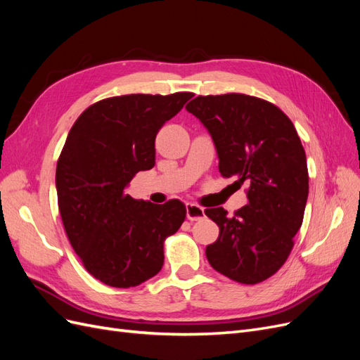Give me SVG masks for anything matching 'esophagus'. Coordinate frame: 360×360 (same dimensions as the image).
Instances as JSON below:
<instances>
[{"instance_id": "obj_1", "label": "esophagus", "mask_w": 360, "mask_h": 360, "mask_svg": "<svg viewBox=\"0 0 360 360\" xmlns=\"http://www.w3.org/2000/svg\"><path fill=\"white\" fill-rule=\"evenodd\" d=\"M186 216L191 222L201 221L204 217V209L197 204L189 202V204H186Z\"/></svg>"}]
</instances>
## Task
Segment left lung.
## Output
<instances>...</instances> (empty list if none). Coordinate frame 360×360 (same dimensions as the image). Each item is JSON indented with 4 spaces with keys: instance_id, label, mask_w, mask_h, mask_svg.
<instances>
[{
    "instance_id": "obj_1",
    "label": "left lung",
    "mask_w": 360,
    "mask_h": 360,
    "mask_svg": "<svg viewBox=\"0 0 360 360\" xmlns=\"http://www.w3.org/2000/svg\"><path fill=\"white\" fill-rule=\"evenodd\" d=\"M186 110L209 129L221 176L249 186L233 217L222 207L204 212L221 230L207 259L226 278L258 284L284 266L303 222L309 176L297 130L276 105L242 93L198 96Z\"/></svg>"
}]
</instances>
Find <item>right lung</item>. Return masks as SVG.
Wrapping results in <instances>:
<instances>
[{
	"mask_svg": "<svg viewBox=\"0 0 360 360\" xmlns=\"http://www.w3.org/2000/svg\"><path fill=\"white\" fill-rule=\"evenodd\" d=\"M193 94H126L90 105L78 117L57 162L61 221L90 275L115 288L143 284L163 266V243L177 233L186 205L126 193L136 172L155 167L163 123Z\"/></svg>",
	"mask_w": 360,
	"mask_h": 360,
	"instance_id": "add662e5",
	"label": "right lung"
}]
</instances>
